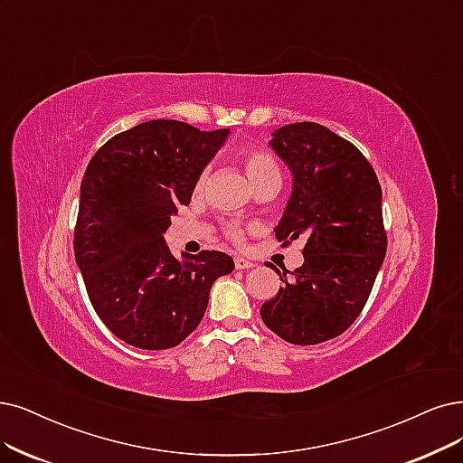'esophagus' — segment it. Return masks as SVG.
Instances as JSON below:
<instances>
[{"instance_id":"34e87169","label":"esophagus","mask_w":463,"mask_h":463,"mask_svg":"<svg viewBox=\"0 0 463 463\" xmlns=\"http://www.w3.org/2000/svg\"><path fill=\"white\" fill-rule=\"evenodd\" d=\"M234 267H236V270H248L253 267V263L244 258H234Z\"/></svg>"}]
</instances>
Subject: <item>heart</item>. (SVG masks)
Returning a JSON list of instances; mask_svg holds the SVG:
<instances>
[{"instance_id":"heart-1","label":"heart","mask_w":463,"mask_h":463,"mask_svg":"<svg viewBox=\"0 0 463 463\" xmlns=\"http://www.w3.org/2000/svg\"><path fill=\"white\" fill-rule=\"evenodd\" d=\"M242 160H244L246 174H248V179L251 181V184L265 179V177H270V175H280L275 158H272L269 152H265L261 148H246L242 152ZM205 177H208V171L203 169L202 174L198 175V179H196V184H194V191L196 193H200L202 188H203ZM227 236L231 238V241H234V242H241L244 232H242V229H238V227H229L227 229Z\"/></svg>"}]
</instances>
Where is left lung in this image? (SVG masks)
Listing matches in <instances>:
<instances>
[{
    "instance_id": "left-lung-1",
    "label": "left lung",
    "mask_w": 463,
    "mask_h": 463,
    "mask_svg": "<svg viewBox=\"0 0 463 463\" xmlns=\"http://www.w3.org/2000/svg\"><path fill=\"white\" fill-rule=\"evenodd\" d=\"M270 148L294 175L275 229L280 242L303 238V265L261 305L269 330L288 344L317 345L344 334L364 309L387 251L382 186L364 154L315 122L282 126Z\"/></svg>"
}]
</instances>
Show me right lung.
<instances>
[{
    "instance_id": "add662e5",
    "label": "right lung",
    "mask_w": 463,
    "mask_h": 463,
    "mask_svg": "<svg viewBox=\"0 0 463 463\" xmlns=\"http://www.w3.org/2000/svg\"><path fill=\"white\" fill-rule=\"evenodd\" d=\"M227 137L152 119L114 135L85 169L76 263L99 318L133 347L179 345L200 324L213 282L234 269L231 255L210 250L179 261L164 241Z\"/></svg>"
}]
</instances>
